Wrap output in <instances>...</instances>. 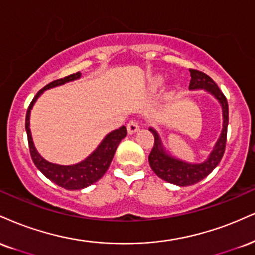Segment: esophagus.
<instances>
[{
	"label": "esophagus",
	"mask_w": 255,
	"mask_h": 255,
	"mask_svg": "<svg viewBox=\"0 0 255 255\" xmlns=\"http://www.w3.org/2000/svg\"><path fill=\"white\" fill-rule=\"evenodd\" d=\"M127 130L129 134H134L135 131L139 130V124H137V121H135V120H130L127 124Z\"/></svg>",
	"instance_id": "34e87169"
}]
</instances>
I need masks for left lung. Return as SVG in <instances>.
Returning <instances> with one entry per match:
<instances>
[{"instance_id":"8db88e82","label":"left lung","mask_w":255,"mask_h":255,"mask_svg":"<svg viewBox=\"0 0 255 255\" xmlns=\"http://www.w3.org/2000/svg\"><path fill=\"white\" fill-rule=\"evenodd\" d=\"M190 76H191V81H190L189 85L190 90L208 91L222 106L223 128L209 157L207 160L199 162V164H191V162L179 160V159L168 154L162 146L160 136H159L157 130L149 128V131H152V134L154 135V145H153L152 151L148 155L149 166H151L153 172L159 178H161L162 180L178 186H188L201 182L205 177L209 176L214 171V168L220 164L226 151L227 129H228L229 122L228 102H227L226 96L217 87L216 83L209 76L198 71V70H190Z\"/></svg>"}]
</instances>
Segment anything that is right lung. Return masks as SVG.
Listing matches in <instances>:
<instances>
[{
    "label": "right lung",
    "mask_w": 255,
    "mask_h": 255,
    "mask_svg": "<svg viewBox=\"0 0 255 255\" xmlns=\"http://www.w3.org/2000/svg\"><path fill=\"white\" fill-rule=\"evenodd\" d=\"M81 72L72 73V75L67 76V77L51 82L50 84H47L41 90H39L38 94L33 98L32 102H30L28 109H27L26 122H24V127H26L27 131V139H28L30 157H32L34 165L45 177H47L52 182L56 183L57 185L67 190L84 189L87 186L91 185V184L96 183L97 180H100L109 168L110 162H112L113 158H114L119 143L127 135V129H126L125 126L120 127L119 129L113 130L112 133H109L108 135L104 137L102 142L98 145L97 148L85 160L75 165L53 164V162L45 160L39 154L34 143H33L32 134H30L29 128L30 110H32L33 106H34L35 101L47 89L58 87V85H63L67 82H72L75 79L81 78Z\"/></svg>",
    "instance_id": "1"
}]
</instances>
